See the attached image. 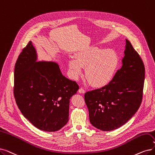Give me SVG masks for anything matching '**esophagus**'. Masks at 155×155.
<instances>
[{
  "label": "esophagus",
  "mask_w": 155,
  "mask_h": 155,
  "mask_svg": "<svg viewBox=\"0 0 155 155\" xmlns=\"http://www.w3.org/2000/svg\"><path fill=\"white\" fill-rule=\"evenodd\" d=\"M78 92L80 93V94H84L85 93V90L82 88V87H81V88H80L78 89Z\"/></svg>",
  "instance_id": "1"
}]
</instances>
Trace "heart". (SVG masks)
<instances>
[{"label": "heart", "mask_w": 155, "mask_h": 155, "mask_svg": "<svg viewBox=\"0 0 155 155\" xmlns=\"http://www.w3.org/2000/svg\"><path fill=\"white\" fill-rule=\"evenodd\" d=\"M75 59L69 60L68 66L73 79L82 75L85 68V77L92 86L101 88L108 85L117 71L120 59L113 49L91 46L78 52Z\"/></svg>", "instance_id": "obj_1"}]
</instances>
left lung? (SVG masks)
I'll list each match as a JSON object with an SVG mask.
<instances>
[{
    "label": "left lung",
    "instance_id": "obj_1",
    "mask_svg": "<svg viewBox=\"0 0 155 155\" xmlns=\"http://www.w3.org/2000/svg\"><path fill=\"white\" fill-rule=\"evenodd\" d=\"M124 54L122 68L112 81L84 95L90 122L103 131L115 130L126 124L142 102L145 78L143 61L127 39Z\"/></svg>",
    "mask_w": 155,
    "mask_h": 155
}]
</instances>
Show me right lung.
Here are the masks:
<instances>
[{
  "label": "right lung",
  "instance_id": "add662e5",
  "mask_svg": "<svg viewBox=\"0 0 155 155\" xmlns=\"http://www.w3.org/2000/svg\"><path fill=\"white\" fill-rule=\"evenodd\" d=\"M37 59L30 41L15 64L14 96L23 115L32 125L55 132L68 122L70 99L79 87L62 75L56 63Z\"/></svg>",
  "mask_w": 155,
  "mask_h": 155
}]
</instances>
